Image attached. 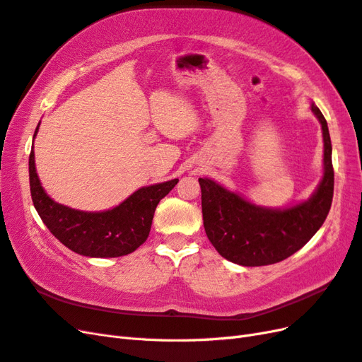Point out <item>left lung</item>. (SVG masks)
I'll return each instance as SVG.
<instances>
[{"label":"left lung","instance_id":"left-lung-1","mask_svg":"<svg viewBox=\"0 0 362 362\" xmlns=\"http://www.w3.org/2000/svg\"><path fill=\"white\" fill-rule=\"evenodd\" d=\"M323 129L325 175L317 192L286 210L250 204L209 178H199L204 228L222 257L243 267L272 265L292 256L323 226L334 198L332 144L325 115L312 105Z\"/></svg>","mask_w":362,"mask_h":362}]
</instances>
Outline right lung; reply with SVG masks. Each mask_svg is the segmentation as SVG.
I'll return each mask as SVG.
<instances>
[{
	"label": "right lung",
	"mask_w": 362,
	"mask_h": 362,
	"mask_svg": "<svg viewBox=\"0 0 362 362\" xmlns=\"http://www.w3.org/2000/svg\"><path fill=\"white\" fill-rule=\"evenodd\" d=\"M28 177L33 205L47 228L66 248L88 257H120L139 248L149 236L158 202L178 182L172 180L141 187L112 210L88 213L57 204L44 192L33 149L28 158Z\"/></svg>",
	"instance_id": "right-lung-1"
}]
</instances>
